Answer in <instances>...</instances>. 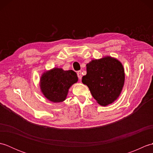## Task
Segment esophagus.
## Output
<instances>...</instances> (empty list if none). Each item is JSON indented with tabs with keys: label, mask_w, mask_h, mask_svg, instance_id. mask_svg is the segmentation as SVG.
<instances>
[{
	"label": "esophagus",
	"mask_w": 153,
	"mask_h": 153,
	"mask_svg": "<svg viewBox=\"0 0 153 153\" xmlns=\"http://www.w3.org/2000/svg\"><path fill=\"white\" fill-rule=\"evenodd\" d=\"M77 77H78V78H79V79H82V71H77Z\"/></svg>",
	"instance_id": "obj_1"
}]
</instances>
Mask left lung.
Segmentation results:
<instances>
[{"mask_svg": "<svg viewBox=\"0 0 153 153\" xmlns=\"http://www.w3.org/2000/svg\"><path fill=\"white\" fill-rule=\"evenodd\" d=\"M87 74L82 83L89 87L93 98L107 106L118 98L125 81L124 69L119 60L111 56L93 60L86 65Z\"/></svg>", "mask_w": 153, "mask_h": 153, "instance_id": "left-lung-1", "label": "left lung"}]
</instances>
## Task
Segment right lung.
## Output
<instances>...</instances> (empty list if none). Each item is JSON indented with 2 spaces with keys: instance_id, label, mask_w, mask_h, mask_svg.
<instances>
[{
  "instance_id": "add662e5",
  "label": "right lung",
  "mask_w": 153,
  "mask_h": 153,
  "mask_svg": "<svg viewBox=\"0 0 153 153\" xmlns=\"http://www.w3.org/2000/svg\"><path fill=\"white\" fill-rule=\"evenodd\" d=\"M78 80L73 70L64 71L54 68L45 71L40 79V88L44 96L53 102H62L66 99L70 87Z\"/></svg>"
}]
</instances>
